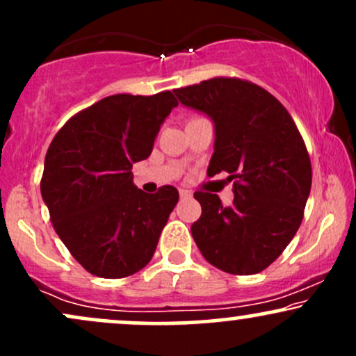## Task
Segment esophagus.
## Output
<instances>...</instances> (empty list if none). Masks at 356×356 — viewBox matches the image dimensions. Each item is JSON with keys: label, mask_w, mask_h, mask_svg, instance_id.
Segmentation results:
<instances>
[{"label": "esophagus", "mask_w": 356, "mask_h": 356, "mask_svg": "<svg viewBox=\"0 0 356 356\" xmlns=\"http://www.w3.org/2000/svg\"><path fill=\"white\" fill-rule=\"evenodd\" d=\"M179 195H181L182 199H187V197H191L192 192L187 191V189H182V187H181V189H179Z\"/></svg>", "instance_id": "obj_1"}]
</instances>
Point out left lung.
Wrapping results in <instances>:
<instances>
[{
  "mask_svg": "<svg viewBox=\"0 0 356 356\" xmlns=\"http://www.w3.org/2000/svg\"><path fill=\"white\" fill-rule=\"evenodd\" d=\"M184 107L214 124L207 175L227 172L234 201L197 191L191 226L207 263L229 275L266 269L295 238L312 191V162L295 122L271 93L251 81L212 79L174 90Z\"/></svg>",
  "mask_w": 356,
  "mask_h": 356,
  "instance_id": "obj_1",
  "label": "left lung"
}]
</instances>
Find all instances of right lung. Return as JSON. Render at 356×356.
Masks as SVG:
<instances>
[{"instance_id":"right-lung-1","label":"right lung","mask_w":356,"mask_h":356,"mask_svg":"<svg viewBox=\"0 0 356 356\" xmlns=\"http://www.w3.org/2000/svg\"><path fill=\"white\" fill-rule=\"evenodd\" d=\"M174 107L170 92L107 97L72 117L48 147L42 197L58 238L92 275L125 277L152 259L179 192L145 194L130 170L152 152Z\"/></svg>"}]
</instances>
